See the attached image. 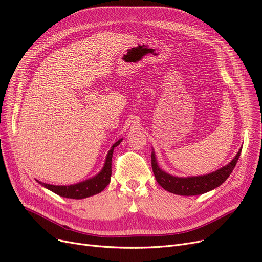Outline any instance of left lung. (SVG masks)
Instances as JSON below:
<instances>
[{"mask_svg":"<svg viewBox=\"0 0 262 262\" xmlns=\"http://www.w3.org/2000/svg\"><path fill=\"white\" fill-rule=\"evenodd\" d=\"M241 151L242 147L238 150L236 155L233 157V159L228 165L217 169L216 171L203 176L183 178L169 174L166 171H164L163 169L159 168L155 152L153 150L151 154L152 169L157 183L167 191L181 196L201 195L204 194V192H208L216 187H219L227 179H228V177L231 174L232 170L234 169L237 163V159L240 157Z\"/></svg>","mask_w":262,"mask_h":262,"instance_id":"8db88e82","label":"left lung"}]
</instances>
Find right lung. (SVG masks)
<instances>
[{"label":"right lung","instance_id":"add662e5","mask_svg":"<svg viewBox=\"0 0 262 262\" xmlns=\"http://www.w3.org/2000/svg\"><path fill=\"white\" fill-rule=\"evenodd\" d=\"M122 140L123 139L118 140L111 146V149L109 150L106 156L104 167L101 168L100 171L95 177H92L82 182H79V183L73 184V185H52V184L42 183V182H39V181L37 182L41 186L53 191L54 194L65 198L83 199V198H88L91 196H94L96 194H99V192L103 191L107 187V185L110 183L111 161H112L113 150H115L116 146H118L121 143Z\"/></svg>","mask_w":262,"mask_h":262}]
</instances>
